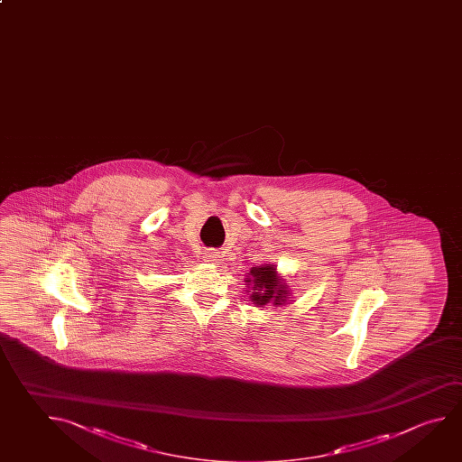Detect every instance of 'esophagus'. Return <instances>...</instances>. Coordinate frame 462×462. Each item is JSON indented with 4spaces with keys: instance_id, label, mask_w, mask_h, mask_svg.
I'll return each instance as SVG.
<instances>
[{
    "instance_id": "esophagus-1",
    "label": "esophagus",
    "mask_w": 462,
    "mask_h": 462,
    "mask_svg": "<svg viewBox=\"0 0 462 462\" xmlns=\"http://www.w3.org/2000/svg\"><path fill=\"white\" fill-rule=\"evenodd\" d=\"M204 258H206L208 263H219L220 253L216 250H208L206 254H204Z\"/></svg>"
}]
</instances>
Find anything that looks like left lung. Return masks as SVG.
<instances>
[{
	"label": "left lung",
	"mask_w": 462,
	"mask_h": 462,
	"mask_svg": "<svg viewBox=\"0 0 462 462\" xmlns=\"http://www.w3.org/2000/svg\"><path fill=\"white\" fill-rule=\"evenodd\" d=\"M245 285L250 289V300L256 307H264L267 303H273L274 307L285 305L289 297V285L279 277L274 264L253 267Z\"/></svg>",
	"instance_id": "8db88e82"
}]
</instances>
